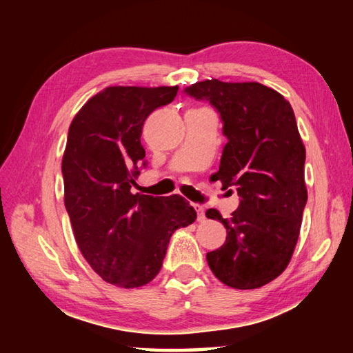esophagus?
I'll return each mask as SVG.
<instances>
[{
    "instance_id": "obj_1",
    "label": "esophagus",
    "mask_w": 353,
    "mask_h": 353,
    "mask_svg": "<svg viewBox=\"0 0 353 353\" xmlns=\"http://www.w3.org/2000/svg\"><path fill=\"white\" fill-rule=\"evenodd\" d=\"M194 210H196V213H198V221H199V223H204V221H205V210H204V207L194 205Z\"/></svg>"
}]
</instances>
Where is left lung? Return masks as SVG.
<instances>
[{
    "label": "left lung",
    "mask_w": 353,
    "mask_h": 353,
    "mask_svg": "<svg viewBox=\"0 0 353 353\" xmlns=\"http://www.w3.org/2000/svg\"><path fill=\"white\" fill-rule=\"evenodd\" d=\"M219 112L227 137L214 181L236 187L240 207L224 219L225 243L207 254L212 272L235 290H254L282 274L294 252L307 204L305 146L291 104L259 82L207 79L185 88Z\"/></svg>",
    "instance_id": "8db88e82"
}]
</instances>
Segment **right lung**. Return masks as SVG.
<instances>
[{
  "label": "right lung",
  "mask_w": 353,
  "mask_h": 353,
  "mask_svg": "<svg viewBox=\"0 0 353 353\" xmlns=\"http://www.w3.org/2000/svg\"><path fill=\"white\" fill-rule=\"evenodd\" d=\"M179 87H107L70 124L62 159L63 202L77 248L98 276L139 288L157 276L172 232L196 221L182 196L152 198L130 188L145 165V119Z\"/></svg>",
  "instance_id": "add662e5"
}]
</instances>
